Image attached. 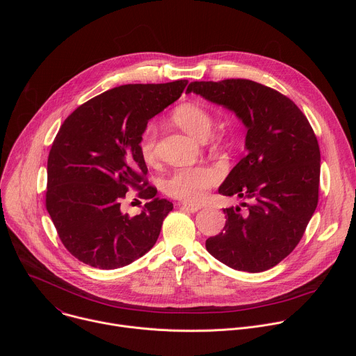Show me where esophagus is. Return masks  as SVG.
Masks as SVG:
<instances>
[{"label": "esophagus", "mask_w": 356, "mask_h": 356, "mask_svg": "<svg viewBox=\"0 0 356 356\" xmlns=\"http://www.w3.org/2000/svg\"><path fill=\"white\" fill-rule=\"evenodd\" d=\"M181 209H184L186 211H190V213H195L201 209V206L193 204V202H181Z\"/></svg>", "instance_id": "1"}]
</instances>
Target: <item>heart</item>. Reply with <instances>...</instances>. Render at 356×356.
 I'll list each match as a JSON object with an SVG mask.
<instances>
[{"label": "heart", "instance_id": "1", "mask_svg": "<svg viewBox=\"0 0 356 356\" xmlns=\"http://www.w3.org/2000/svg\"><path fill=\"white\" fill-rule=\"evenodd\" d=\"M173 118L180 128L198 139L206 138L213 125L210 113L197 104L180 106L175 111ZM139 147L146 163L155 165L158 162V128L155 122H149L145 127ZM218 180L220 173L209 166L179 168L166 179L165 190L169 195L180 200L200 201Z\"/></svg>", "mask_w": 356, "mask_h": 356}]
</instances>
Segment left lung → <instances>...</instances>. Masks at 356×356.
<instances>
[{"label": "left lung", "instance_id": "1", "mask_svg": "<svg viewBox=\"0 0 356 356\" xmlns=\"http://www.w3.org/2000/svg\"><path fill=\"white\" fill-rule=\"evenodd\" d=\"M200 94L236 114L246 127V155L218 193L249 200L224 209L222 232L206 241L224 265L250 273L282 262L300 242L318 204L320 147L300 108L282 92L246 79L193 81Z\"/></svg>", "mask_w": 356, "mask_h": 356}]
</instances>
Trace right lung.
Masks as SVG:
<instances>
[{"mask_svg":"<svg viewBox=\"0 0 356 356\" xmlns=\"http://www.w3.org/2000/svg\"><path fill=\"white\" fill-rule=\"evenodd\" d=\"M187 83L120 86L88 99L62 124L47 158L46 210L80 262L117 269L156 243L173 204L156 197V187L146 180L140 136ZM128 186L148 200L134 218L120 211Z\"/></svg>","mask_w":356,"mask_h":356,"instance_id":"1","label":"right lung"}]
</instances>
